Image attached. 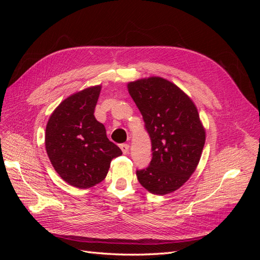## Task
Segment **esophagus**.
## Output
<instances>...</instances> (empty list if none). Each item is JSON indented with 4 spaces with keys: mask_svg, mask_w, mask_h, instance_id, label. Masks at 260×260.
Segmentation results:
<instances>
[{
    "mask_svg": "<svg viewBox=\"0 0 260 260\" xmlns=\"http://www.w3.org/2000/svg\"><path fill=\"white\" fill-rule=\"evenodd\" d=\"M120 148H121V151H122L123 154H127L129 152V145L128 144H125V143L120 144Z\"/></svg>",
    "mask_w": 260,
    "mask_h": 260,
    "instance_id": "1",
    "label": "esophagus"
}]
</instances>
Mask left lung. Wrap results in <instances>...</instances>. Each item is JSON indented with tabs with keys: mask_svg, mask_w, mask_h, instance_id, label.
Listing matches in <instances>:
<instances>
[{
	"mask_svg": "<svg viewBox=\"0 0 260 260\" xmlns=\"http://www.w3.org/2000/svg\"><path fill=\"white\" fill-rule=\"evenodd\" d=\"M151 138L152 159L138 169L139 182L157 195L183 185L201 159L205 130L192 100L170 81L151 77L128 84Z\"/></svg>",
	"mask_w": 260,
	"mask_h": 260,
	"instance_id": "1",
	"label": "left lung"
}]
</instances>
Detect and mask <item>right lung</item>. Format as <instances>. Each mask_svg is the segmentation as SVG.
<instances>
[{"mask_svg": "<svg viewBox=\"0 0 260 260\" xmlns=\"http://www.w3.org/2000/svg\"><path fill=\"white\" fill-rule=\"evenodd\" d=\"M100 91L101 85H96L70 95L46 124V153L59 177L75 187L88 188L102 182L111 161L122 154L94 117Z\"/></svg>", "mask_w": 260, "mask_h": 260, "instance_id": "add662e5", "label": "right lung"}]
</instances>
